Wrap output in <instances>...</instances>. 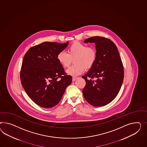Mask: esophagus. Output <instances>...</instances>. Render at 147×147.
Masks as SVG:
<instances>
[{
  "mask_svg": "<svg viewBox=\"0 0 147 147\" xmlns=\"http://www.w3.org/2000/svg\"><path fill=\"white\" fill-rule=\"evenodd\" d=\"M77 79V78H75V77H73V78H72V81H75Z\"/></svg>",
  "mask_w": 147,
  "mask_h": 147,
  "instance_id": "esophagus-1",
  "label": "esophagus"
}]
</instances>
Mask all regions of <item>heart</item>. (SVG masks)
<instances>
[{
	"instance_id": "obj_1",
	"label": "heart",
	"mask_w": 147,
	"mask_h": 147,
	"mask_svg": "<svg viewBox=\"0 0 147 147\" xmlns=\"http://www.w3.org/2000/svg\"><path fill=\"white\" fill-rule=\"evenodd\" d=\"M68 53L60 52L57 55V60L64 68L68 67L72 60L74 59V65L66 71L68 76H77L81 74L85 68H91L97 59V52L93 47H87L85 44L75 42L68 48Z\"/></svg>"
}]
</instances>
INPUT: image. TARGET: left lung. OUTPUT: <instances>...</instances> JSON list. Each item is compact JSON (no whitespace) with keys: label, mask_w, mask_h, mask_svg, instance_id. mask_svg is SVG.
Instances as JSON below:
<instances>
[{"label":"left lung","mask_w":147,"mask_h":147,"mask_svg":"<svg viewBox=\"0 0 147 147\" xmlns=\"http://www.w3.org/2000/svg\"><path fill=\"white\" fill-rule=\"evenodd\" d=\"M88 42L95 44L97 59L82 76L86 82L82 92L91 105L102 107L110 103L118 94L123 82V65L118 49L111 40L94 36L84 40L85 43ZM87 77L90 79L88 80Z\"/></svg>","instance_id":"8db88e82"}]
</instances>
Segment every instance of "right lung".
<instances>
[{
    "label": "right lung",
    "mask_w": 147,
    "mask_h": 147,
    "mask_svg": "<svg viewBox=\"0 0 147 147\" xmlns=\"http://www.w3.org/2000/svg\"><path fill=\"white\" fill-rule=\"evenodd\" d=\"M68 43L45 42L30 48L24 57L20 73L21 84L30 99L41 107H55L71 84L72 77L65 74L57 60L58 54Z\"/></svg>",
    "instance_id": "right-lung-1"
}]
</instances>
